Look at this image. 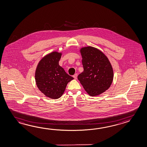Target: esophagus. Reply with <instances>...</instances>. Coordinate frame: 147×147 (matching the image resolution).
Listing matches in <instances>:
<instances>
[{"label":"esophagus","mask_w":147,"mask_h":147,"mask_svg":"<svg viewBox=\"0 0 147 147\" xmlns=\"http://www.w3.org/2000/svg\"><path fill=\"white\" fill-rule=\"evenodd\" d=\"M73 78L76 80V79H77V78H78V74H77V73H76V74H75L74 75H73Z\"/></svg>","instance_id":"34e87169"}]
</instances>
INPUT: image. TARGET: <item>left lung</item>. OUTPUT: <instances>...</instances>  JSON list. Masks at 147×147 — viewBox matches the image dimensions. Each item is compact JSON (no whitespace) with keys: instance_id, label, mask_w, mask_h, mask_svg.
Returning <instances> with one entry per match:
<instances>
[{"instance_id":"8db88e82","label":"left lung","mask_w":147,"mask_h":147,"mask_svg":"<svg viewBox=\"0 0 147 147\" xmlns=\"http://www.w3.org/2000/svg\"><path fill=\"white\" fill-rule=\"evenodd\" d=\"M84 71L78 76V80L90 95L97 96L111 86L114 74L108 58L102 52L92 47L82 48Z\"/></svg>"}]
</instances>
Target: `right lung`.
Returning a JSON list of instances; mask_svg holds the SVG:
<instances>
[{
  "mask_svg": "<svg viewBox=\"0 0 147 147\" xmlns=\"http://www.w3.org/2000/svg\"><path fill=\"white\" fill-rule=\"evenodd\" d=\"M61 53L53 52L39 62L35 73L37 87L45 96L57 99L62 95L66 85L74 78L59 65Z\"/></svg>",
  "mask_w": 147,
  "mask_h": 147,
  "instance_id": "right-lung-1",
  "label": "right lung"
}]
</instances>
